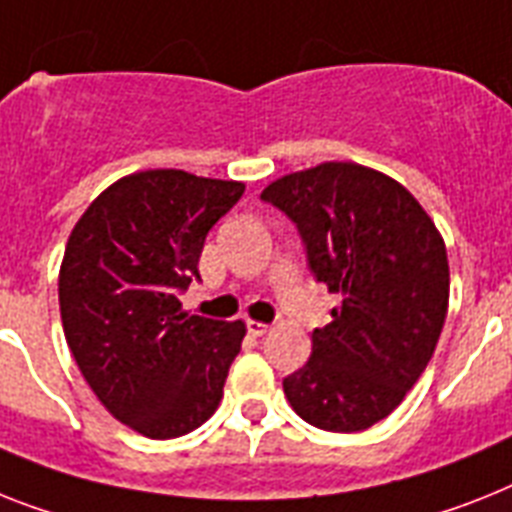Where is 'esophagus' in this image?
Segmentation results:
<instances>
[{
  "mask_svg": "<svg viewBox=\"0 0 512 512\" xmlns=\"http://www.w3.org/2000/svg\"><path fill=\"white\" fill-rule=\"evenodd\" d=\"M246 327H248V335H253V337H264L266 332H269V324H264V322H253V319H251V322L246 324Z\"/></svg>",
  "mask_w": 512,
  "mask_h": 512,
  "instance_id": "obj_1",
  "label": "esophagus"
}]
</instances>
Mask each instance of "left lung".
I'll return each instance as SVG.
<instances>
[{"label":"left lung","instance_id":"1","mask_svg":"<svg viewBox=\"0 0 512 512\" xmlns=\"http://www.w3.org/2000/svg\"><path fill=\"white\" fill-rule=\"evenodd\" d=\"M261 201L293 219L314 277L342 295L282 382L287 400L324 432H363L432 361L450 298L445 240L398 180L353 162L280 177Z\"/></svg>","mask_w":512,"mask_h":512}]
</instances>
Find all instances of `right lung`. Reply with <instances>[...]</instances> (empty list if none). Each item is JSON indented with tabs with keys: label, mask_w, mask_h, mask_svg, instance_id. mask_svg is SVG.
I'll use <instances>...</instances> for the list:
<instances>
[{
	"label": "right lung",
	"mask_w": 512,
	"mask_h": 512,
	"mask_svg": "<svg viewBox=\"0 0 512 512\" xmlns=\"http://www.w3.org/2000/svg\"><path fill=\"white\" fill-rule=\"evenodd\" d=\"M246 185L146 170L109 185L70 232L59 314L88 387L151 439L193 432L222 400L243 322L180 311L209 230Z\"/></svg>",
	"instance_id": "right-lung-1"
}]
</instances>
